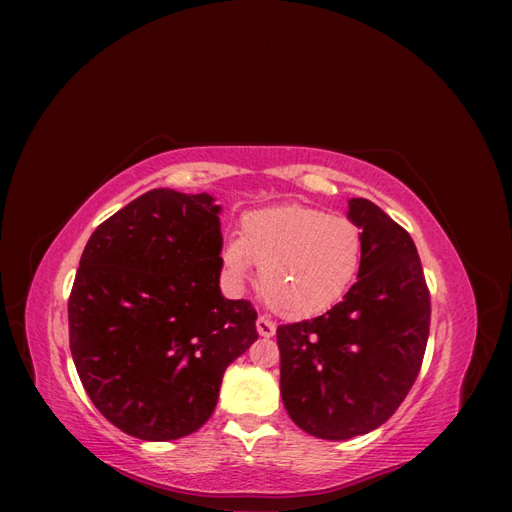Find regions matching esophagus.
<instances>
[{"instance_id": "obj_1", "label": "esophagus", "mask_w": 512, "mask_h": 512, "mask_svg": "<svg viewBox=\"0 0 512 512\" xmlns=\"http://www.w3.org/2000/svg\"><path fill=\"white\" fill-rule=\"evenodd\" d=\"M256 331L260 337H273L275 335V322L269 320L267 316H258L256 318Z\"/></svg>"}]
</instances>
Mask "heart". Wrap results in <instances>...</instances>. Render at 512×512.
Instances as JSON below:
<instances>
[{"mask_svg": "<svg viewBox=\"0 0 512 512\" xmlns=\"http://www.w3.org/2000/svg\"><path fill=\"white\" fill-rule=\"evenodd\" d=\"M222 258L235 277H245L254 262L267 305L303 320L346 297L363 265V230L346 215L316 207L260 209L245 215L241 237L226 243Z\"/></svg>", "mask_w": 512, "mask_h": 512, "instance_id": "obj_1", "label": "heart"}]
</instances>
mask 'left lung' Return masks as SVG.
Returning a JSON list of instances; mask_svg holds the SVG:
<instances>
[{
	"mask_svg": "<svg viewBox=\"0 0 512 512\" xmlns=\"http://www.w3.org/2000/svg\"><path fill=\"white\" fill-rule=\"evenodd\" d=\"M348 218L363 230L359 280L327 314L280 324V389L288 416L322 440L389 421L421 371L431 301L408 230L367 198Z\"/></svg>",
	"mask_w": 512,
	"mask_h": 512,
	"instance_id": "1",
	"label": "left lung"
}]
</instances>
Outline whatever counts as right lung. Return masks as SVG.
<instances>
[{
	"mask_svg": "<svg viewBox=\"0 0 512 512\" xmlns=\"http://www.w3.org/2000/svg\"><path fill=\"white\" fill-rule=\"evenodd\" d=\"M220 207L149 190L89 237L68 299L70 350L89 399L128 436L203 427L226 367L256 339L250 301L220 292Z\"/></svg>",
	"mask_w": 512,
	"mask_h": 512,
	"instance_id": "right-lung-1",
	"label": "right lung"
}]
</instances>
